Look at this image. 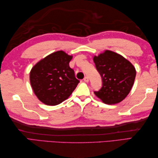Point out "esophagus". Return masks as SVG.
Returning <instances> with one entry per match:
<instances>
[{"instance_id": "obj_1", "label": "esophagus", "mask_w": 158, "mask_h": 158, "mask_svg": "<svg viewBox=\"0 0 158 158\" xmlns=\"http://www.w3.org/2000/svg\"><path fill=\"white\" fill-rule=\"evenodd\" d=\"M83 81H84L85 82H88L89 81V78L88 77H85L84 79H83Z\"/></svg>"}]
</instances>
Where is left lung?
<instances>
[{
	"instance_id": "8db88e82",
	"label": "left lung",
	"mask_w": 158,
	"mask_h": 158,
	"mask_svg": "<svg viewBox=\"0 0 158 158\" xmlns=\"http://www.w3.org/2000/svg\"><path fill=\"white\" fill-rule=\"evenodd\" d=\"M93 60L102 83L98 91L94 92L95 95L108 105L122 101L135 82V67L122 56L109 50L94 56Z\"/></svg>"
}]
</instances>
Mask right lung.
Masks as SVG:
<instances>
[{"mask_svg":"<svg viewBox=\"0 0 158 158\" xmlns=\"http://www.w3.org/2000/svg\"><path fill=\"white\" fill-rule=\"evenodd\" d=\"M72 56L58 51L33 66L30 81L35 95L48 105H59L70 96L79 81L69 66Z\"/></svg>","mask_w":158,"mask_h":158,"instance_id":"obj_1","label":"right lung"}]
</instances>
